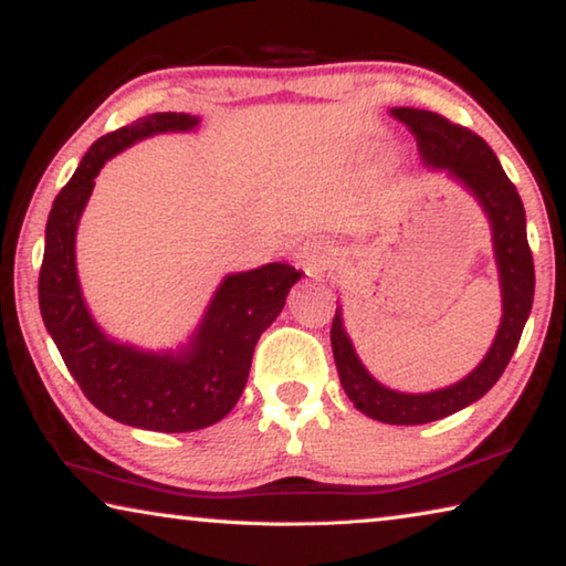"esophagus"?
Masks as SVG:
<instances>
[{
	"instance_id": "obj_1",
	"label": "esophagus",
	"mask_w": 566,
	"mask_h": 566,
	"mask_svg": "<svg viewBox=\"0 0 566 566\" xmlns=\"http://www.w3.org/2000/svg\"><path fill=\"white\" fill-rule=\"evenodd\" d=\"M294 260H296V266H300L306 276H317L332 264V249L324 242L312 239V242L300 247V252H296Z\"/></svg>"
}]
</instances>
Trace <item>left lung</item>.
<instances>
[{
    "label": "left lung",
    "instance_id": "obj_1",
    "mask_svg": "<svg viewBox=\"0 0 566 566\" xmlns=\"http://www.w3.org/2000/svg\"><path fill=\"white\" fill-rule=\"evenodd\" d=\"M389 114L415 134L421 165L429 171H444L447 179L467 189L482 207L490 222L502 292L500 329L482 361L454 385L432 391H399L371 377L344 327L342 304L337 300V314L332 322V352L347 397L361 415L371 419L385 421V424L415 427L444 419L474 405L496 385L530 319L534 302V262L530 242H526L522 197L504 175L492 147L474 132L447 122L442 114L415 107H391Z\"/></svg>",
    "mask_w": 566,
    "mask_h": 566
}]
</instances>
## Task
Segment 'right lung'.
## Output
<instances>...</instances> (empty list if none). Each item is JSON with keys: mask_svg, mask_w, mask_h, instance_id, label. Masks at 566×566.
<instances>
[{"mask_svg": "<svg viewBox=\"0 0 566 566\" xmlns=\"http://www.w3.org/2000/svg\"><path fill=\"white\" fill-rule=\"evenodd\" d=\"M202 119L157 112L94 142L56 195L44 232L40 312L70 375L94 407L149 432H197L224 419L242 397L262 332L280 317L302 272L270 262L227 274L202 319L175 349H142L104 332L76 272V229L99 169L119 151L157 134L197 132Z\"/></svg>", "mask_w": 566, "mask_h": 566, "instance_id": "obj_1", "label": "right lung"}]
</instances>
